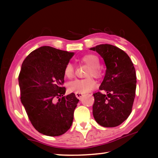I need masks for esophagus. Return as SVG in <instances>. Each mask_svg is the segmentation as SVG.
<instances>
[{"label":"esophagus","mask_w":158,"mask_h":158,"mask_svg":"<svg viewBox=\"0 0 158 158\" xmlns=\"http://www.w3.org/2000/svg\"><path fill=\"white\" fill-rule=\"evenodd\" d=\"M75 95H76V97L78 98V99H81V98H82L83 96H84V95L81 94V93H75Z\"/></svg>","instance_id":"obj_1"}]
</instances>
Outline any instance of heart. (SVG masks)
<instances>
[{"label": "heart", "instance_id": "heart-1", "mask_svg": "<svg viewBox=\"0 0 158 158\" xmlns=\"http://www.w3.org/2000/svg\"><path fill=\"white\" fill-rule=\"evenodd\" d=\"M81 61L90 67L88 76L99 77L101 75V70L99 68L100 61L98 56L95 54H87L81 58ZM64 74L68 79H72L74 74V66L71 63H68L64 69ZM96 86V83L92 79H77L69 84V90L73 93L85 94L93 90Z\"/></svg>", "mask_w": 158, "mask_h": 158}]
</instances>
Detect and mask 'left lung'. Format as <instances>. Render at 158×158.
<instances>
[{
	"label": "left lung",
	"instance_id": "obj_1",
	"mask_svg": "<svg viewBox=\"0 0 158 158\" xmlns=\"http://www.w3.org/2000/svg\"><path fill=\"white\" fill-rule=\"evenodd\" d=\"M90 50L96 51L103 58L106 67L99 88L105 93L93 94V116L102 126L116 127L132 112L137 86L135 68L127 53L114 45L100 44Z\"/></svg>",
	"mask_w": 158,
	"mask_h": 158
}]
</instances>
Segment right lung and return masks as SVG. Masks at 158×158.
Masks as SVG:
<instances>
[{"label": "right lung", "instance_id": "1", "mask_svg": "<svg viewBox=\"0 0 158 158\" xmlns=\"http://www.w3.org/2000/svg\"><path fill=\"white\" fill-rule=\"evenodd\" d=\"M73 52L44 46L25 58L19 75L21 102L31 124L40 133L56 137L70 128L79 100L64 96V69ZM58 99L57 103L55 99Z\"/></svg>", "mask_w": 158, "mask_h": 158}]
</instances>
